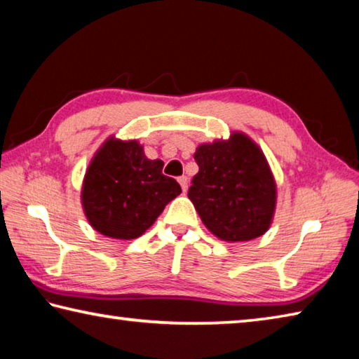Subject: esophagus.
Instances as JSON below:
<instances>
[{
    "label": "esophagus",
    "mask_w": 359,
    "mask_h": 359,
    "mask_svg": "<svg viewBox=\"0 0 359 359\" xmlns=\"http://www.w3.org/2000/svg\"><path fill=\"white\" fill-rule=\"evenodd\" d=\"M180 184H181V189H183V192L187 191V184H189V180H187V176H180L178 178Z\"/></svg>",
    "instance_id": "34e87169"
}]
</instances>
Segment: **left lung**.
<instances>
[{"label": "left lung", "mask_w": 359, "mask_h": 359, "mask_svg": "<svg viewBox=\"0 0 359 359\" xmlns=\"http://www.w3.org/2000/svg\"><path fill=\"white\" fill-rule=\"evenodd\" d=\"M198 173L187 197L211 233L224 241H249L268 230L274 215L276 184L265 156L246 135L200 144L194 154Z\"/></svg>", "instance_id": "8db88e82"}]
</instances>
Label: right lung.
Returning a JSON list of instances; mask_svg holds the SVG:
<instances>
[{"label": "right lung", "instance_id": "1", "mask_svg": "<svg viewBox=\"0 0 359 359\" xmlns=\"http://www.w3.org/2000/svg\"><path fill=\"white\" fill-rule=\"evenodd\" d=\"M137 142L107 140L91 161L81 202L94 230L116 240H134L149 229L168 202L180 196L176 180L162 173Z\"/></svg>", "mask_w": 359, "mask_h": 359}]
</instances>
